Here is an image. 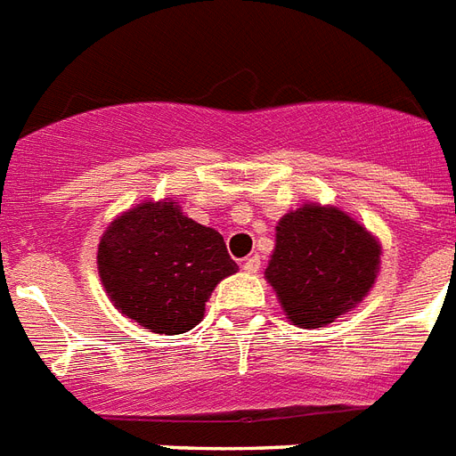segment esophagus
<instances>
[{
  "label": "esophagus",
  "instance_id": "1",
  "mask_svg": "<svg viewBox=\"0 0 456 456\" xmlns=\"http://www.w3.org/2000/svg\"><path fill=\"white\" fill-rule=\"evenodd\" d=\"M260 265H262L260 255H250V257H246V260H243V269H246L248 273L260 272Z\"/></svg>",
  "mask_w": 456,
  "mask_h": 456
}]
</instances>
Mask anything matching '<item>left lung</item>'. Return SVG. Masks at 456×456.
Wrapping results in <instances>:
<instances>
[{
	"label": "left lung",
	"mask_w": 456,
	"mask_h": 456,
	"mask_svg": "<svg viewBox=\"0 0 456 456\" xmlns=\"http://www.w3.org/2000/svg\"><path fill=\"white\" fill-rule=\"evenodd\" d=\"M379 246L337 208L306 203L276 227L266 266L288 318L299 328H325L361 302L377 279Z\"/></svg>",
	"instance_id": "8db88e82"
}]
</instances>
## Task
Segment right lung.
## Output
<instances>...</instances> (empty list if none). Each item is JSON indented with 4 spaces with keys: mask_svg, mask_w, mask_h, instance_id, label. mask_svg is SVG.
<instances>
[{
    "mask_svg": "<svg viewBox=\"0 0 456 456\" xmlns=\"http://www.w3.org/2000/svg\"><path fill=\"white\" fill-rule=\"evenodd\" d=\"M98 269L114 306L159 335L191 330L210 292L239 266L222 234L180 213L173 201L142 203L100 239Z\"/></svg>",
    "mask_w": 456,
    "mask_h": 456,
    "instance_id": "obj_1",
    "label": "right lung"
}]
</instances>
